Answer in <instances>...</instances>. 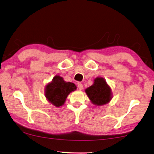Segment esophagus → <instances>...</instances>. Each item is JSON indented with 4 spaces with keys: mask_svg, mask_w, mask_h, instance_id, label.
<instances>
[{
    "mask_svg": "<svg viewBox=\"0 0 154 154\" xmlns=\"http://www.w3.org/2000/svg\"><path fill=\"white\" fill-rule=\"evenodd\" d=\"M77 87H78V88H79V90H82V89H83V85H82V83H77Z\"/></svg>",
    "mask_w": 154,
    "mask_h": 154,
    "instance_id": "esophagus-1",
    "label": "esophagus"
}]
</instances>
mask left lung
Instances as JSON below:
<instances>
[{
  "label": "left lung",
  "mask_w": 154,
  "mask_h": 154,
  "mask_svg": "<svg viewBox=\"0 0 154 154\" xmlns=\"http://www.w3.org/2000/svg\"><path fill=\"white\" fill-rule=\"evenodd\" d=\"M85 93L91 102L97 106L107 104L112 97L110 86L102 77L96 78L94 84L85 89Z\"/></svg>",
  "instance_id": "8db88e82"
}]
</instances>
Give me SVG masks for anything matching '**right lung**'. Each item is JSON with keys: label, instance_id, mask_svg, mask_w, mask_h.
I'll list each match as a JSON object with an SVG mask.
<instances>
[{"label": "right lung", "instance_id": "1", "mask_svg": "<svg viewBox=\"0 0 154 154\" xmlns=\"http://www.w3.org/2000/svg\"><path fill=\"white\" fill-rule=\"evenodd\" d=\"M76 89L73 83L65 82L63 77L57 75L46 86L45 96L52 104L60 107L65 102L68 95Z\"/></svg>", "mask_w": 154, "mask_h": 154}]
</instances>
